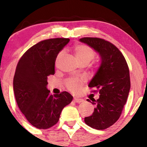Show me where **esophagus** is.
<instances>
[{
	"instance_id": "34e87169",
	"label": "esophagus",
	"mask_w": 147,
	"mask_h": 147,
	"mask_svg": "<svg viewBox=\"0 0 147 147\" xmlns=\"http://www.w3.org/2000/svg\"><path fill=\"white\" fill-rule=\"evenodd\" d=\"M73 101L75 102H77V103H80L82 102H83V100L82 99H80V98H74Z\"/></svg>"
}]
</instances>
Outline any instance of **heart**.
Instances as JSON below:
<instances>
[{
	"instance_id": "1",
	"label": "heart",
	"mask_w": 147,
	"mask_h": 147,
	"mask_svg": "<svg viewBox=\"0 0 147 147\" xmlns=\"http://www.w3.org/2000/svg\"><path fill=\"white\" fill-rule=\"evenodd\" d=\"M74 52L76 56L77 61L80 64L88 63L93 60L96 56L94 50L86 45H78L74 48ZM63 54V51H61L58 54L56 57V62H58L61 56ZM84 80L80 78H70L65 82L66 87L72 93H78L81 90L83 85Z\"/></svg>"
}]
</instances>
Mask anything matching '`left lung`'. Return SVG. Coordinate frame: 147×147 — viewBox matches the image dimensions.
<instances>
[{
    "label": "left lung",
    "instance_id": "1",
    "mask_svg": "<svg viewBox=\"0 0 147 147\" xmlns=\"http://www.w3.org/2000/svg\"><path fill=\"white\" fill-rule=\"evenodd\" d=\"M99 53L101 64L88 86L98 92V100L87 99L96 105L90 117L84 118L86 124L96 130H104L118 121L128 98L130 88L129 68L122 53L115 45L98 38H80Z\"/></svg>",
    "mask_w": 147,
    "mask_h": 147
}]
</instances>
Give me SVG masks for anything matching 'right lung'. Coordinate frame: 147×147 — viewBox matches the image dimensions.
<instances>
[{"label":"right lung","instance_id":"obj_1","mask_svg":"<svg viewBox=\"0 0 147 147\" xmlns=\"http://www.w3.org/2000/svg\"><path fill=\"white\" fill-rule=\"evenodd\" d=\"M69 41L68 38L40 41L24 53L16 67L13 86L17 105L29 123L38 129L57 123L62 109L73 98L66 91L51 95L47 88V77L55 73L58 54Z\"/></svg>","mask_w":147,"mask_h":147}]
</instances>
